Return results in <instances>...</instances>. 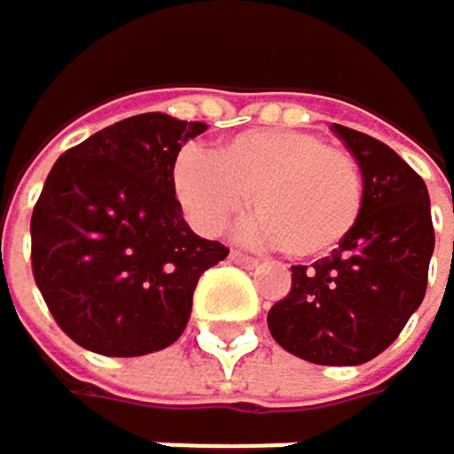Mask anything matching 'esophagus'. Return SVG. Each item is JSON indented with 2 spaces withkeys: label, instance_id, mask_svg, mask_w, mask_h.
Returning a JSON list of instances; mask_svg holds the SVG:
<instances>
[{
  "label": "esophagus",
  "instance_id": "34e87169",
  "mask_svg": "<svg viewBox=\"0 0 454 454\" xmlns=\"http://www.w3.org/2000/svg\"><path fill=\"white\" fill-rule=\"evenodd\" d=\"M230 260H232V262H238V265H249V268L260 265V260H257V257H252V254H247V252H240V249H232V252H230Z\"/></svg>",
  "mask_w": 454,
  "mask_h": 454
}]
</instances>
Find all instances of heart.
Returning a JSON list of instances; mask_svg holds the SVG:
<instances>
[{"label": "heart", "mask_w": 454, "mask_h": 454, "mask_svg": "<svg viewBox=\"0 0 454 454\" xmlns=\"http://www.w3.org/2000/svg\"><path fill=\"white\" fill-rule=\"evenodd\" d=\"M172 192L192 224L219 235L247 210H257L252 235L274 240L295 260L334 252L359 224L364 172L342 145L293 129H252L214 153L189 150L175 161Z\"/></svg>", "instance_id": "heart-1"}]
</instances>
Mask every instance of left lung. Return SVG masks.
Returning <instances> with one entry per match:
<instances>
[{
    "label": "left lung",
    "instance_id": "1",
    "mask_svg": "<svg viewBox=\"0 0 454 454\" xmlns=\"http://www.w3.org/2000/svg\"><path fill=\"white\" fill-rule=\"evenodd\" d=\"M334 134L364 172L362 219L329 257L290 268L268 329L293 356L345 367L384 353L422 304L435 232L425 180L389 145L345 125Z\"/></svg>",
    "mask_w": 454,
    "mask_h": 454
}]
</instances>
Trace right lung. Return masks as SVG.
Masks as SVG:
<instances>
[{
    "mask_svg": "<svg viewBox=\"0 0 454 454\" xmlns=\"http://www.w3.org/2000/svg\"><path fill=\"white\" fill-rule=\"evenodd\" d=\"M205 122L125 117L62 153L32 210V277L59 329L104 356L172 345L200 277L230 254L183 222L180 147Z\"/></svg>",
    "mask_w": 454,
    "mask_h": 454,
    "instance_id": "add662e5",
    "label": "right lung"
}]
</instances>
